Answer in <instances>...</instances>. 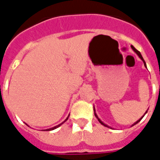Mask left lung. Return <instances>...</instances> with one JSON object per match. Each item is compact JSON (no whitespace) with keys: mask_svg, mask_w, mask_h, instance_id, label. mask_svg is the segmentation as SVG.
<instances>
[{"mask_svg":"<svg viewBox=\"0 0 160 160\" xmlns=\"http://www.w3.org/2000/svg\"><path fill=\"white\" fill-rule=\"evenodd\" d=\"M131 48H132V49H133V50H134V52H135V53H136V54H137L138 56H139V57H140V58H141V59L142 60V62H144L145 67H147V65H146V62H145L144 59H143V57H142V56H141V52H140V51H138L137 49H135V48H134V46H133V45H131ZM93 111H94V115H95V117H96V118H98V122H100V123L102 124V125H104V126H105V127L111 128V127H109V126H108V125H106V124H105V123H104V122H102V121H101L100 119H99V118H98V117L97 114H96V112H95V108H94V109H93ZM147 112H148V111H146V113H147ZM146 113H145V114H146ZM145 114H144V116H145ZM144 116H142V118H143V117H144ZM142 118H140V119H139V120L136 121V122H134V124H132V125H131V127H132V126H134V125H135V124H136V123H138V122H140V121H141V119H142Z\"/></svg>","mask_w":160,"mask_h":160,"instance_id":"left-lung-1","label":"left lung"}]
</instances>
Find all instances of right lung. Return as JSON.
I'll return each instance as SVG.
<instances>
[{"mask_svg":"<svg viewBox=\"0 0 160 160\" xmlns=\"http://www.w3.org/2000/svg\"><path fill=\"white\" fill-rule=\"evenodd\" d=\"M68 117H69V116H68ZM68 118H66V120L64 121V122H66V121L68 120ZM63 122H62V123H61V124H58V125H57V126H55V127L51 128H48V129H46V130H47V131H50V130H53V129H56V128L60 127V126H61V125H62V124Z\"/></svg>","mask_w":160,"mask_h":160,"instance_id":"right-lung-1","label":"right lung"}]
</instances>
